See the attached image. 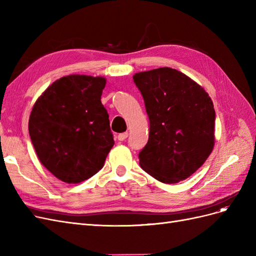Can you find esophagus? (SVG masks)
<instances>
[{"label":"esophagus","instance_id":"esophagus-1","mask_svg":"<svg viewBox=\"0 0 256 256\" xmlns=\"http://www.w3.org/2000/svg\"><path fill=\"white\" fill-rule=\"evenodd\" d=\"M128 138V134L127 132H124V134H120L118 136V141H124V140H126V138Z\"/></svg>","mask_w":256,"mask_h":256}]
</instances>
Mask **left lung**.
<instances>
[{"label": "left lung", "instance_id": "left-lung-1", "mask_svg": "<svg viewBox=\"0 0 256 256\" xmlns=\"http://www.w3.org/2000/svg\"><path fill=\"white\" fill-rule=\"evenodd\" d=\"M134 81L150 120L140 166L157 180L176 184L203 166L214 146L212 98L188 76L170 67L138 72Z\"/></svg>", "mask_w": 256, "mask_h": 256}]
</instances>
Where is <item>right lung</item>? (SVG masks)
Instances as JSON below:
<instances>
[{"instance_id": "add662e5", "label": "right lung", "mask_w": 256, "mask_h": 256, "mask_svg": "<svg viewBox=\"0 0 256 256\" xmlns=\"http://www.w3.org/2000/svg\"><path fill=\"white\" fill-rule=\"evenodd\" d=\"M104 76L69 74L37 98L28 132L42 164L60 180L78 184L102 170L114 145L102 104Z\"/></svg>"}]
</instances>
